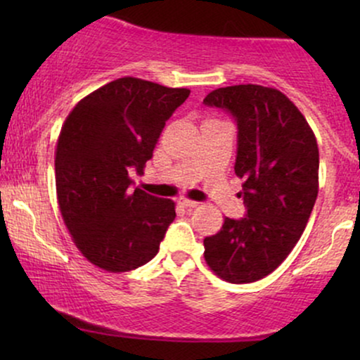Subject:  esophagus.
Instances as JSON below:
<instances>
[{"instance_id":"34e87169","label":"esophagus","mask_w":360,"mask_h":360,"mask_svg":"<svg viewBox=\"0 0 360 360\" xmlns=\"http://www.w3.org/2000/svg\"><path fill=\"white\" fill-rule=\"evenodd\" d=\"M179 205H183L184 208H196L198 201H193V200H188V198H179Z\"/></svg>"}]
</instances>
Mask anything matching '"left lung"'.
<instances>
[{
    "mask_svg": "<svg viewBox=\"0 0 360 360\" xmlns=\"http://www.w3.org/2000/svg\"><path fill=\"white\" fill-rule=\"evenodd\" d=\"M203 103L237 122L235 174L243 179L238 196L247 208L205 238V260L226 283H254L279 267L307 226L318 196L316 139L295 103L274 88H218Z\"/></svg>",
    "mask_w": 360,
    "mask_h": 360,
    "instance_id": "8db88e82",
    "label": "left lung"
}]
</instances>
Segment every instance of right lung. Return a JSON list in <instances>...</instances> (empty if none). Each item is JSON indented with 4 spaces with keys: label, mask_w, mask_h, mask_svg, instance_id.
Returning <instances> with one entry per match:
<instances>
[{
    "label": "right lung",
    "mask_w": 360,
    "mask_h": 360,
    "mask_svg": "<svg viewBox=\"0 0 360 360\" xmlns=\"http://www.w3.org/2000/svg\"><path fill=\"white\" fill-rule=\"evenodd\" d=\"M191 91L120 77L74 106L56 148L60 214L81 254L108 272H127L159 252L174 201L131 188L162 128Z\"/></svg>",
    "instance_id": "add662e5"
}]
</instances>
